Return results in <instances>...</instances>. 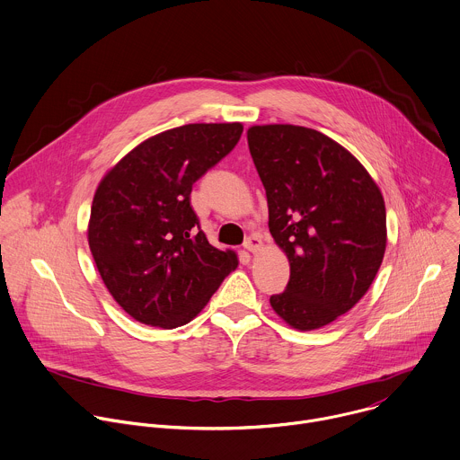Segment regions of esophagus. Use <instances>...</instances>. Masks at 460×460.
I'll return each instance as SVG.
<instances>
[{
  "instance_id": "1",
  "label": "esophagus",
  "mask_w": 460,
  "mask_h": 460,
  "mask_svg": "<svg viewBox=\"0 0 460 460\" xmlns=\"http://www.w3.org/2000/svg\"><path fill=\"white\" fill-rule=\"evenodd\" d=\"M243 246H244L248 252L257 253V252L262 248V239H261L259 234H252L250 237H246V241H244Z\"/></svg>"
}]
</instances>
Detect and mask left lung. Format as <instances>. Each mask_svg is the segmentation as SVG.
Returning a JSON list of instances; mask_svg holds the SVG:
<instances>
[{
    "instance_id": "obj_1",
    "label": "left lung",
    "mask_w": 460,
    "mask_h": 460,
    "mask_svg": "<svg viewBox=\"0 0 460 460\" xmlns=\"http://www.w3.org/2000/svg\"><path fill=\"white\" fill-rule=\"evenodd\" d=\"M248 147L266 189L270 232L291 270L270 304L291 327L320 329L359 302L381 266L383 196L365 167L320 131L253 126Z\"/></svg>"
}]
</instances>
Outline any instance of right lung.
<instances>
[{
	"mask_svg": "<svg viewBox=\"0 0 460 460\" xmlns=\"http://www.w3.org/2000/svg\"><path fill=\"white\" fill-rule=\"evenodd\" d=\"M243 124H187L147 138L99 183L88 225L97 270L135 320L189 323L237 268L190 207L192 185L239 142Z\"/></svg>",
	"mask_w": 460,
	"mask_h": 460,
	"instance_id": "add662e5",
	"label": "right lung"
}]
</instances>
